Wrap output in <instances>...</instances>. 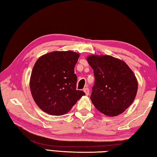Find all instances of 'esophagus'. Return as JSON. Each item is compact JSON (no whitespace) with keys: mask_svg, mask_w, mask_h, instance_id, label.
I'll return each mask as SVG.
<instances>
[{"mask_svg":"<svg viewBox=\"0 0 157 157\" xmlns=\"http://www.w3.org/2000/svg\"><path fill=\"white\" fill-rule=\"evenodd\" d=\"M84 93L85 94H86V95H88L89 94V88H84Z\"/></svg>","mask_w":157,"mask_h":157,"instance_id":"obj_1","label":"esophagus"}]
</instances>
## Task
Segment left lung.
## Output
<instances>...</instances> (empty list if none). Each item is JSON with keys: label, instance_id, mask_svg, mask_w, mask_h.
<instances>
[{"label": "left lung", "instance_id": "obj_1", "mask_svg": "<svg viewBox=\"0 0 157 157\" xmlns=\"http://www.w3.org/2000/svg\"><path fill=\"white\" fill-rule=\"evenodd\" d=\"M94 70L95 84L91 100L95 107L108 116L124 112L136 97V76L125 62L109 55L87 57Z\"/></svg>", "mask_w": 157, "mask_h": 157}]
</instances>
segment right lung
I'll return each instance as SVG.
<instances>
[{
  "mask_svg": "<svg viewBox=\"0 0 157 157\" xmlns=\"http://www.w3.org/2000/svg\"><path fill=\"white\" fill-rule=\"evenodd\" d=\"M79 56L71 50L55 51L37 59L31 73L30 86L34 102L44 112L63 115L85 95L76 89L74 68Z\"/></svg>",
  "mask_w": 157,
  "mask_h": 157,
  "instance_id": "add662e5",
  "label": "right lung"
}]
</instances>
